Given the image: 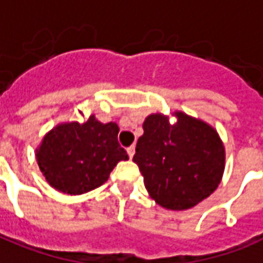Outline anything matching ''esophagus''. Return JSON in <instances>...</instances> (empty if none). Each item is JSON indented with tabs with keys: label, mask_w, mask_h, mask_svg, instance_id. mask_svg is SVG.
Segmentation results:
<instances>
[{
	"label": "esophagus",
	"mask_w": 263,
	"mask_h": 263,
	"mask_svg": "<svg viewBox=\"0 0 263 263\" xmlns=\"http://www.w3.org/2000/svg\"><path fill=\"white\" fill-rule=\"evenodd\" d=\"M126 152H128V156L132 159V157H134V155H135V146L132 145V146H129L128 149H126Z\"/></svg>",
	"instance_id": "esophagus-1"
}]
</instances>
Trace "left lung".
Returning a JSON list of instances; mask_svg holds the SVG:
<instances>
[{"label":"left lung","mask_w":263,"mask_h":263,"mask_svg":"<svg viewBox=\"0 0 263 263\" xmlns=\"http://www.w3.org/2000/svg\"><path fill=\"white\" fill-rule=\"evenodd\" d=\"M177 122L151 114L134 161L149 195L163 208L185 211L213 194L224 171L223 142L213 126L176 111Z\"/></svg>","instance_id":"left-lung-1"}]
</instances>
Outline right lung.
<instances>
[{
  "label": "right lung",
  "instance_id": "add662e5",
  "mask_svg": "<svg viewBox=\"0 0 263 263\" xmlns=\"http://www.w3.org/2000/svg\"><path fill=\"white\" fill-rule=\"evenodd\" d=\"M116 122L97 121L90 116L83 124H60L43 138L36 149L39 168L52 188L81 195L103 185L117 163L128 160L118 143Z\"/></svg>",
  "mask_w": 263,
  "mask_h": 263
}]
</instances>
